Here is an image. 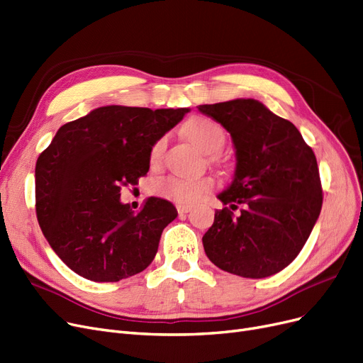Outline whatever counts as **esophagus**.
Segmentation results:
<instances>
[{
	"label": "esophagus",
	"instance_id": "obj_1",
	"mask_svg": "<svg viewBox=\"0 0 363 363\" xmlns=\"http://www.w3.org/2000/svg\"><path fill=\"white\" fill-rule=\"evenodd\" d=\"M177 209H178V213H179V215H185V213H188V212H191L193 206H190V204H179V206H178Z\"/></svg>",
	"mask_w": 363,
	"mask_h": 363
}]
</instances>
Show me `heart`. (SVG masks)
Instances as JSON below:
<instances>
[{
	"mask_svg": "<svg viewBox=\"0 0 363 363\" xmlns=\"http://www.w3.org/2000/svg\"><path fill=\"white\" fill-rule=\"evenodd\" d=\"M185 133L191 143L204 152L216 151L224 143V133L219 125L206 118L196 117L185 124ZM166 145V138L155 140L150 150V160L152 164L159 163ZM213 188V179L208 177L185 178L169 177L155 186V193L160 197L178 204H193Z\"/></svg>",
	"mask_w": 363,
	"mask_h": 363,
	"instance_id": "1",
	"label": "heart"
}]
</instances>
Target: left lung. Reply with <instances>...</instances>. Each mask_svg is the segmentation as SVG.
I'll return each mask as SVG.
<instances>
[{
    "mask_svg": "<svg viewBox=\"0 0 363 363\" xmlns=\"http://www.w3.org/2000/svg\"><path fill=\"white\" fill-rule=\"evenodd\" d=\"M231 135L235 169L203 235L220 270L249 279L273 276L301 252L322 209L316 155L295 125L255 99L200 105ZM243 206L241 215L232 211ZM233 210L231 211L230 209Z\"/></svg>",
    "mask_w": 363,
    "mask_h": 363,
    "instance_id": "left-lung-1",
    "label": "left lung"
}]
</instances>
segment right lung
<instances>
[{"instance_id":"right-lung-1","label":"right lung","mask_w":363,"mask_h":363,"mask_svg":"<svg viewBox=\"0 0 363 363\" xmlns=\"http://www.w3.org/2000/svg\"><path fill=\"white\" fill-rule=\"evenodd\" d=\"M190 108L108 105L62 125L35 166V211L44 238L69 269L91 281H118L152 262L178 216L148 197L135 213L120 201L150 169V150Z\"/></svg>"}]
</instances>
